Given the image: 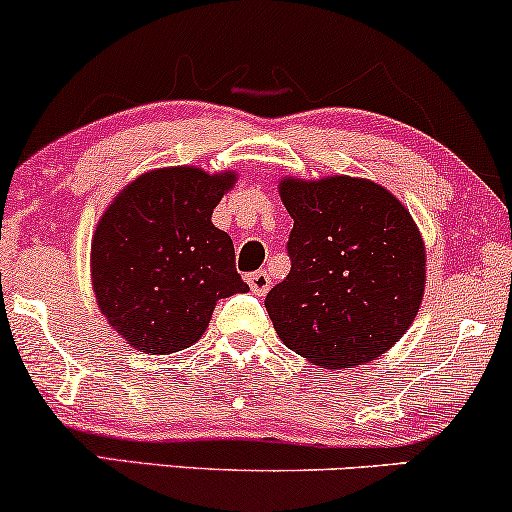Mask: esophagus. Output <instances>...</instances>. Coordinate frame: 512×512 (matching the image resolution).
<instances>
[{
  "mask_svg": "<svg viewBox=\"0 0 512 512\" xmlns=\"http://www.w3.org/2000/svg\"><path fill=\"white\" fill-rule=\"evenodd\" d=\"M246 285L251 287V292L254 294H266L270 289V275L266 270H256V273L246 275Z\"/></svg>",
  "mask_w": 512,
  "mask_h": 512,
  "instance_id": "obj_1",
  "label": "esophagus"
}]
</instances>
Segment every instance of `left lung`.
Wrapping results in <instances>:
<instances>
[{
	"label": "left lung",
	"mask_w": 512,
	"mask_h": 512,
	"mask_svg": "<svg viewBox=\"0 0 512 512\" xmlns=\"http://www.w3.org/2000/svg\"><path fill=\"white\" fill-rule=\"evenodd\" d=\"M280 197L294 227L292 270L266 296L275 332L323 368L375 361L406 334L422 304L418 225L389 189L349 175L285 178Z\"/></svg>",
	"instance_id": "1"
}]
</instances>
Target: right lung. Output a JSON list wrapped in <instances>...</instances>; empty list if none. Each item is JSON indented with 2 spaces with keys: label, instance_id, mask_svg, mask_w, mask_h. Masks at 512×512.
Instances as JSON below:
<instances>
[{
  "label": "right lung",
  "instance_id": "obj_1",
  "mask_svg": "<svg viewBox=\"0 0 512 512\" xmlns=\"http://www.w3.org/2000/svg\"><path fill=\"white\" fill-rule=\"evenodd\" d=\"M235 180L230 170H149L99 218L90 254L94 296L137 351L187 349L201 339L220 299L249 292L235 268V244L211 223Z\"/></svg>",
  "mask_w": 512,
  "mask_h": 512
}]
</instances>
